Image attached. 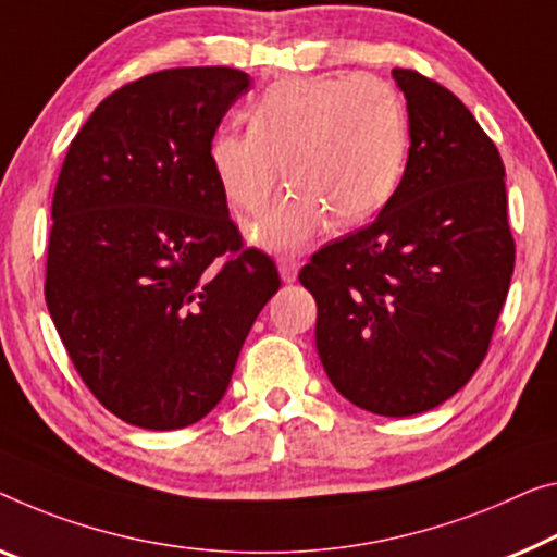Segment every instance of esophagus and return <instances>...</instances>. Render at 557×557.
Listing matches in <instances>:
<instances>
[{"instance_id":"34e87169","label":"esophagus","mask_w":557,"mask_h":557,"mask_svg":"<svg viewBox=\"0 0 557 557\" xmlns=\"http://www.w3.org/2000/svg\"><path fill=\"white\" fill-rule=\"evenodd\" d=\"M298 269H301V261H298L296 256H281V259H278L281 278H284L286 284H294L296 276H298Z\"/></svg>"}]
</instances>
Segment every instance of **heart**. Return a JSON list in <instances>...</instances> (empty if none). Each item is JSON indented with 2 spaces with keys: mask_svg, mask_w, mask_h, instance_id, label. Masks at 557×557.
Wrapping results in <instances>:
<instances>
[{
  "mask_svg": "<svg viewBox=\"0 0 557 557\" xmlns=\"http://www.w3.org/2000/svg\"><path fill=\"white\" fill-rule=\"evenodd\" d=\"M221 194L259 213L281 178L290 189L251 226L271 251H298L329 226L363 224L388 207L408 159V116L393 84L371 74L273 84L249 129H221L209 149Z\"/></svg>",
  "mask_w": 557,
  "mask_h": 557,
  "instance_id": "obj_1",
  "label": "heart"
}]
</instances>
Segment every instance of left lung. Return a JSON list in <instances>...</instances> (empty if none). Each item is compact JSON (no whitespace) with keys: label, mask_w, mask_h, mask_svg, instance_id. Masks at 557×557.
Wrapping results in <instances>:
<instances>
[{"label":"left lung","mask_w":557,"mask_h":557,"mask_svg":"<svg viewBox=\"0 0 557 557\" xmlns=\"http://www.w3.org/2000/svg\"><path fill=\"white\" fill-rule=\"evenodd\" d=\"M408 107L404 178L373 224L298 273L315 348L341 396L371 413L431 410L470 381L506 304L516 242L506 166L456 94L393 70Z\"/></svg>","instance_id":"1"}]
</instances>
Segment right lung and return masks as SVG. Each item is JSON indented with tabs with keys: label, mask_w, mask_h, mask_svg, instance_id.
Wrapping results in <instances>:
<instances>
[{
	"label": "right lung",
	"mask_w": 557,
	"mask_h": 557,
	"mask_svg": "<svg viewBox=\"0 0 557 557\" xmlns=\"http://www.w3.org/2000/svg\"><path fill=\"white\" fill-rule=\"evenodd\" d=\"M249 84L231 66L124 84L94 109L59 171L49 315L94 398L132 425L201 421L281 286L271 256L244 246L209 159Z\"/></svg>",
	"instance_id": "obj_1"
}]
</instances>
